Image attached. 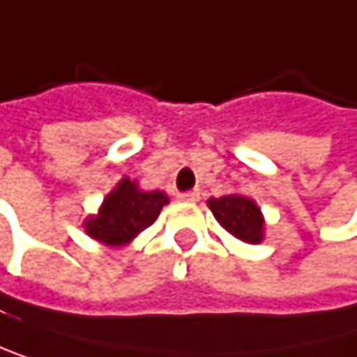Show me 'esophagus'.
I'll return each mask as SVG.
<instances>
[{
  "mask_svg": "<svg viewBox=\"0 0 357 357\" xmlns=\"http://www.w3.org/2000/svg\"><path fill=\"white\" fill-rule=\"evenodd\" d=\"M180 201H184V203H195V201H199V192H197V190L182 192V195H180Z\"/></svg>",
  "mask_w": 357,
  "mask_h": 357,
  "instance_id": "esophagus-1",
  "label": "esophagus"
}]
</instances>
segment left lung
<instances>
[{"label":"left lung","mask_w":357,"mask_h":357,"mask_svg":"<svg viewBox=\"0 0 357 357\" xmlns=\"http://www.w3.org/2000/svg\"><path fill=\"white\" fill-rule=\"evenodd\" d=\"M208 208L220 227L246 244H261L266 238V218L255 199L231 192L220 199H208Z\"/></svg>","instance_id":"8db88e82"}]
</instances>
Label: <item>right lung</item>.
<instances>
[{"label":"right lung","mask_w":357,"mask_h":357,"mask_svg":"<svg viewBox=\"0 0 357 357\" xmlns=\"http://www.w3.org/2000/svg\"><path fill=\"white\" fill-rule=\"evenodd\" d=\"M167 203V192L143 190L137 180L121 177L117 186L102 199L98 212L83 220V229L91 240L109 248L128 246L158 218Z\"/></svg>","instance_id":"obj_1"}]
</instances>
